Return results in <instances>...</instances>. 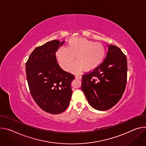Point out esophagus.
Instances as JSON below:
<instances>
[{
    "instance_id": "1",
    "label": "esophagus",
    "mask_w": 146,
    "mask_h": 146,
    "mask_svg": "<svg viewBox=\"0 0 146 146\" xmlns=\"http://www.w3.org/2000/svg\"><path fill=\"white\" fill-rule=\"evenodd\" d=\"M75 78L77 79H82V76H80V75H77L75 76Z\"/></svg>"
}]
</instances>
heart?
<instances>
[{
  "label": "heart",
  "mask_w": 146,
  "mask_h": 146,
  "mask_svg": "<svg viewBox=\"0 0 146 146\" xmlns=\"http://www.w3.org/2000/svg\"><path fill=\"white\" fill-rule=\"evenodd\" d=\"M106 55L104 46L98 42L85 38H70L67 47H60L56 52V56L61 67L68 70L74 60H76L71 66L70 71L78 73L84 68L92 71L98 68L104 61Z\"/></svg>",
  "instance_id": "1"
}]
</instances>
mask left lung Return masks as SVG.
Masks as SVG:
<instances>
[{
	"label": "left lung",
	"mask_w": 146,
	"mask_h": 146,
	"mask_svg": "<svg viewBox=\"0 0 146 146\" xmlns=\"http://www.w3.org/2000/svg\"><path fill=\"white\" fill-rule=\"evenodd\" d=\"M127 70L125 55L117 46L108 45L103 62L92 72L82 76L81 89L89 104L99 111L114 106L125 91Z\"/></svg>",
	"instance_id": "1"
}]
</instances>
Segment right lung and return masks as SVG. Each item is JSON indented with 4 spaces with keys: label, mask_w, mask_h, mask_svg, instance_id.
I'll return each instance as SVG.
<instances>
[{
    "label": "right lung",
    "mask_w": 146,
    "mask_h": 146,
    "mask_svg": "<svg viewBox=\"0 0 146 146\" xmlns=\"http://www.w3.org/2000/svg\"><path fill=\"white\" fill-rule=\"evenodd\" d=\"M64 43L58 40L37 47L25 64L30 93L44 111L58 114L69 106L74 75L64 71L57 64L56 52Z\"/></svg>",
    "instance_id": "obj_1"
}]
</instances>
